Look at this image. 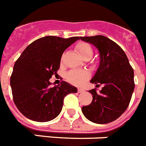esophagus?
Here are the masks:
<instances>
[{"label": "esophagus", "mask_w": 146, "mask_h": 146, "mask_svg": "<svg viewBox=\"0 0 146 146\" xmlns=\"http://www.w3.org/2000/svg\"><path fill=\"white\" fill-rule=\"evenodd\" d=\"M82 92H84L82 88H78V93H82Z\"/></svg>", "instance_id": "obj_1"}]
</instances>
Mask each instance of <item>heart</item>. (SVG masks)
Masks as SVG:
<instances>
[{"label": "heart", "mask_w": 146, "mask_h": 146, "mask_svg": "<svg viewBox=\"0 0 146 146\" xmlns=\"http://www.w3.org/2000/svg\"><path fill=\"white\" fill-rule=\"evenodd\" d=\"M76 50L83 59L90 60L94 56V49L90 44L86 42H79L76 45ZM63 58V57H62ZM67 81L74 85L79 86L88 79L89 73L86 70H73L68 72L66 76Z\"/></svg>", "instance_id": "b5f03b06"}]
</instances>
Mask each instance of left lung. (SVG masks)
Wrapping results in <instances>:
<instances>
[{
    "instance_id": "left-lung-1",
    "label": "left lung",
    "mask_w": 146,
    "mask_h": 146,
    "mask_svg": "<svg viewBox=\"0 0 146 146\" xmlns=\"http://www.w3.org/2000/svg\"><path fill=\"white\" fill-rule=\"evenodd\" d=\"M80 39L99 50L100 66L90 82L103 85L100 92L96 88L89 90L93 100L82 111L88 120L107 124L118 119L129 105L135 86L133 70L123 50L108 38L95 35Z\"/></svg>"
}]
</instances>
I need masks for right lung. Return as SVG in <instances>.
I'll use <instances>...</instances> for the list:
<instances>
[{"mask_svg":"<svg viewBox=\"0 0 146 146\" xmlns=\"http://www.w3.org/2000/svg\"><path fill=\"white\" fill-rule=\"evenodd\" d=\"M79 39L41 38L27 46L15 62L10 77L13 97L27 118L41 122L52 120L62 111L64 97L77 92L76 87L64 81L51 88L50 79L59 69L64 50Z\"/></svg>","mask_w":146,"mask_h":146,"instance_id":"right-lung-1","label":"right lung"}]
</instances>
